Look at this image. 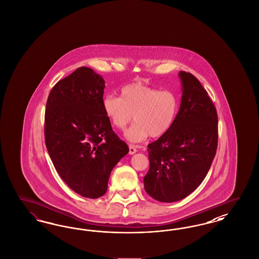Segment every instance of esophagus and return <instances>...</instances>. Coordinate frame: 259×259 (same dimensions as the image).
<instances>
[{"label": "esophagus", "mask_w": 259, "mask_h": 259, "mask_svg": "<svg viewBox=\"0 0 259 259\" xmlns=\"http://www.w3.org/2000/svg\"><path fill=\"white\" fill-rule=\"evenodd\" d=\"M137 152V149H136L135 147L134 146H129V154H134V153H136Z\"/></svg>", "instance_id": "esophagus-1"}]
</instances>
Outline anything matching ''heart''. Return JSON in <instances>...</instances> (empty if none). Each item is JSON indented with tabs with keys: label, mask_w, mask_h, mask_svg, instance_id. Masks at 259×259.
<instances>
[{
	"label": "heart",
	"mask_w": 259,
	"mask_h": 259,
	"mask_svg": "<svg viewBox=\"0 0 259 259\" xmlns=\"http://www.w3.org/2000/svg\"><path fill=\"white\" fill-rule=\"evenodd\" d=\"M120 93V97L106 95L102 108L112 126L121 131L134 114L136 123L125 132L130 143L143 142L148 136L158 138L171 129L179 111L174 91L133 82L122 87Z\"/></svg>",
	"instance_id": "heart-1"
}]
</instances>
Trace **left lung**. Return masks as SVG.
I'll list each match as a JSON object with an SVG mask.
<instances>
[{
  "label": "left lung",
  "instance_id": "left-lung-1",
  "mask_svg": "<svg viewBox=\"0 0 259 259\" xmlns=\"http://www.w3.org/2000/svg\"><path fill=\"white\" fill-rule=\"evenodd\" d=\"M183 85L180 111L171 129L148 146L149 170L144 178L148 195L172 203L192 193L214 158L219 123L214 105L197 78L179 73Z\"/></svg>",
  "mask_w": 259,
  "mask_h": 259
}]
</instances>
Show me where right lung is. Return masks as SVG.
<instances>
[{"label":"right lung","instance_id":"obj_1","mask_svg":"<svg viewBox=\"0 0 259 259\" xmlns=\"http://www.w3.org/2000/svg\"><path fill=\"white\" fill-rule=\"evenodd\" d=\"M105 80L80 67L50 91L45 114V140L62 180L77 194L96 199L108 189L111 170L129 148L102 108Z\"/></svg>","mask_w":259,"mask_h":259}]
</instances>
